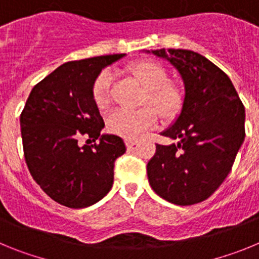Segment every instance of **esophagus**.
I'll use <instances>...</instances> for the list:
<instances>
[{"mask_svg": "<svg viewBox=\"0 0 259 259\" xmlns=\"http://www.w3.org/2000/svg\"><path fill=\"white\" fill-rule=\"evenodd\" d=\"M135 144H136V140H132V139H127V140H125V146H127V148H132Z\"/></svg>", "mask_w": 259, "mask_h": 259, "instance_id": "obj_1", "label": "esophagus"}]
</instances>
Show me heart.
I'll return each instance as SVG.
<instances>
[{
    "label": "heart",
    "mask_w": 259,
    "mask_h": 259,
    "mask_svg": "<svg viewBox=\"0 0 259 259\" xmlns=\"http://www.w3.org/2000/svg\"><path fill=\"white\" fill-rule=\"evenodd\" d=\"M137 83L144 89V102L153 107L139 110L118 109L107 116L106 128L110 134L124 139H135L144 131L153 128L157 115L172 118L179 113L183 105V92L176 84L167 81V72L163 66L153 61H141L128 68ZM114 75L110 70H102L92 84V98L98 109L109 105L110 89Z\"/></svg>",
    "instance_id": "obj_1"
}]
</instances>
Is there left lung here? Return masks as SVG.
<instances>
[{
  "mask_svg": "<svg viewBox=\"0 0 259 259\" xmlns=\"http://www.w3.org/2000/svg\"><path fill=\"white\" fill-rule=\"evenodd\" d=\"M167 59L184 83L182 111L162 135L178 140L155 146L148 162L153 191L175 205L209 198L230 174L245 139V109L230 77L192 50H146Z\"/></svg>",
  "mask_w": 259,
  "mask_h": 259,
  "instance_id": "obj_1",
  "label": "left lung"
}]
</instances>
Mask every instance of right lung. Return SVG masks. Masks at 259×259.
I'll return each mask as SVG.
<instances>
[{"instance_id": "right-lung-1", "label": "right lung", "mask_w": 259, "mask_h": 259, "mask_svg": "<svg viewBox=\"0 0 259 259\" xmlns=\"http://www.w3.org/2000/svg\"><path fill=\"white\" fill-rule=\"evenodd\" d=\"M125 54L63 63L36 84L20 114L23 152L32 178L52 200L71 209L88 207L113 187L114 162L125 145L105 127L92 98L102 68ZM81 137L98 144L80 147Z\"/></svg>"}]
</instances>
